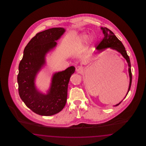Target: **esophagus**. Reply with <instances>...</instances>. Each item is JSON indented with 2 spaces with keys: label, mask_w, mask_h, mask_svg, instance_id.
I'll return each mask as SVG.
<instances>
[{
  "label": "esophagus",
  "mask_w": 146,
  "mask_h": 146,
  "mask_svg": "<svg viewBox=\"0 0 146 146\" xmlns=\"http://www.w3.org/2000/svg\"><path fill=\"white\" fill-rule=\"evenodd\" d=\"M76 70L77 73H81L83 72V68L82 66H78V67H76Z\"/></svg>",
  "instance_id": "1"
}]
</instances>
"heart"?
I'll list each match as a JSON object with an SVG mask.
<instances>
[{
	"instance_id": "obj_1",
	"label": "heart",
	"mask_w": 146,
	"mask_h": 146,
	"mask_svg": "<svg viewBox=\"0 0 146 146\" xmlns=\"http://www.w3.org/2000/svg\"><path fill=\"white\" fill-rule=\"evenodd\" d=\"M90 37V35L87 33H84L80 35L79 38V42L81 44L86 43L87 41L89 39Z\"/></svg>"
}]
</instances>
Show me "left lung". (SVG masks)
Listing matches in <instances>:
<instances>
[{"label":"left lung","instance_id":"obj_1","mask_svg":"<svg viewBox=\"0 0 146 146\" xmlns=\"http://www.w3.org/2000/svg\"><path fill=\"white\" fill-rule=\"evenodd\" d=\"M101 28L102 30L103 33L104 35V37L96 47V50L98 51L97 52L98 53L101 52L102 51H104V49H107L108 48H110L111 49L116 50L118 51V52L120 53L128 63L129 73L130 76V84H129V86L126 95V96L130 89L131 83H132V73H131V63H130L129 57L127 54L126 51L125 50V47L123 45V43L118 39V38L114 35L111 31L106 27H104V28L101 27ZM121 101L118 104H116L115 106H118L121 102Z\"/></svg>","mask_w":146,"mask_h":146}]
</instances>
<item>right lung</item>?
Masks as SVG:
<instances>
[{"label":"right lung","instance_id":"1","mask_svg":"<svg viewBox=\"0 0 146 146\" xmlns=\"http://www.w3.org/2000/svg\"><path fill=\"white\" fill-rule=\"evenodd\" d=\"M63 28H52L37 33L24 49L19 66L17 82L19 93L26 106L35 113L44 116L52 115L61 111L65 106L70 78L75 67L70 66L56 72L52 78L47 94H43L35 86V78L45 63V55L56 45L64 33Z\"/></svg>","mask_w":146,"mask_h":146}]
</instances>
